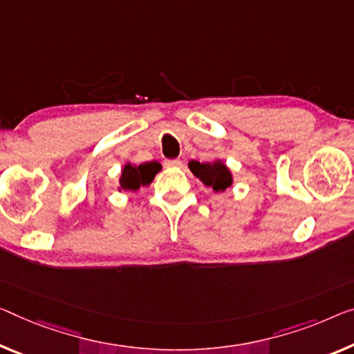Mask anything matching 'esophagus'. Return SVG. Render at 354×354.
<instances>
[{"label":"esophagus","mask_w":354,"mask_h":354,"mask_svg":"<svg viewBox=\"0 0 354 354\" xmlns=\"http://www.w3.org/2000/svg\"><path fill=\"white\" fill-rule=\"evenodd\" d=\"M165 165H166L167 167H178V166L182 165V161L178 160V158H176V160H166Z\"/></svg>","instance_id":"1"}]
</instances>
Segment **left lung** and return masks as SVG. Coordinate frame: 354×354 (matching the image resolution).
Returning a JSON list of instances; mask_svg holds the SVG:
<instances>
[{
	"label": "left lung",
	"instance_id": "left-lung-1",
	"mask_svg": "<svg viewBox=\"0 0 354 354\" xmlns=\"http://www.w3.org/2000/svg\"><path fill=\"white\" fill-rule=\"evenodd\" d=\"M188 167L205 187H210L215 193L225 192L232 185V174L220 160L214 162H199L193 160L188 162Z\"/></svg>",
	"mask_w": 354,
	"mask_h": 354
}]
</instances>
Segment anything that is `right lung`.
I'll use <instances>...</instances> for the list:
<instances>
[{
    "label": "right lung",
    "instance_id": "right-lung-1",
    "mask_svg": "<svg viewBox=\"0 0 354 354\" xmlns=\"http://www.w3.org/2000/svg\"><path fill=\"white\" fill-rule=\"evenodd\" d=\"M161 171L158 161L144 162V165H131L127 162L120 176V192H138L140 187L150 185L156 174Z\"/></svg>",
    "mask_w": 354,
    "mask_h": 354
}]
</instances>
